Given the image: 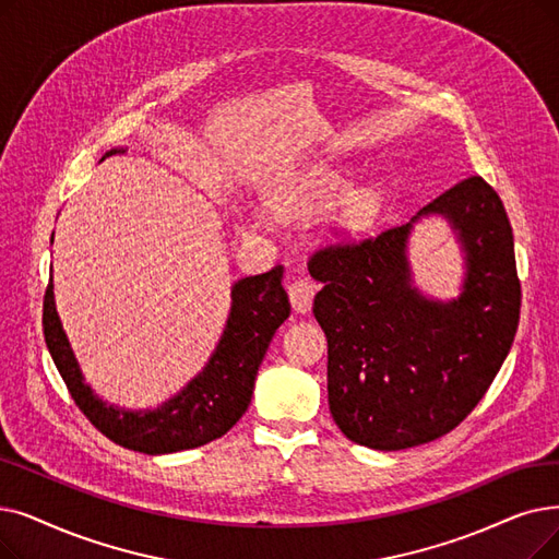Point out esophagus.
Segmentation results:
<instances>
[{
	"label": "esophagus",
	"mask_w": 559,
	"mask_h": 559,
	"mask_svg": "<svg viewBox=\"0 0 559 559\" xmlns=\"http://www.w3.org/2000/svg\"><path fill=\"white\" fill-rule=\"evenodd\" d=\"M314 293H318V285L308 278H297L293 285L287 287L289 304H293L295 312H301V314H306L312 308Z\"/></svg>",
	"instance_id": "34e87169"
}]
</instances>
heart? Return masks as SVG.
I'll return each instance as SVG.
<instances>
[{
  "label": "heart",
  "instance_id": "b5f03b06",
  "mask_svg": "<svg viewBox=\"0 0 559 559\" xmlns=\"http://www.w3.org/2000/svg\"><path fill=\"white\" fill-rule=\"evenodd\" d=\"M347 176L331 162H312L289 176L270 199L272 210L283 219H312L324 214L343 193ZM383 207V191L377 185L349 189L337 207V226L360 233L374 224Z\"/></svg>",
  "mask_w": 559,
  "mask_h": 559
}]
</instances>
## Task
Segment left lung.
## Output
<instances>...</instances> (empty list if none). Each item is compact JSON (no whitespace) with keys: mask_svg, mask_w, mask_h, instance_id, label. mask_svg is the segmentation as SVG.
<instances>
[{"mask_svg":"<svg viewBox=\"0 0 559 559\" xmlns=\"http://www.w3.org/2000/svg\"><path fill=\"white\" fill-rule=\"evenodd\" d=\"M443 218L465 255L452 300L413 283L407 239ZM322 289L314 320L329 343V408L349 441L372 450L429 443L464 420L496 379L521 312L514 235L504 205L479 176L461 180L414 219L308 262Z\"/></svg>","mask_w":559,"mask_h":559,"instance_id":"8db88e82","label":"left lung"}]
</instances>
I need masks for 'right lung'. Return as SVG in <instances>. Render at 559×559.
Returning a JSON list of instances; mask_svg holds the SVG:
<instances>
[{"instance_id":"right-lung-1","label":"right lung","mask_w":559,"mask_h":559,"mask_svg":"<svg viewBox=\"0 0 559 559\" xmlns=\"http://www.w3.org/2000/svg\"><path fill=\"white\" fill-rule=\"evenodd\" d=\"M116 153L123 148H111L105 157ZM281 281L283 266L278 264L266 274L239 278L230 287L228 320L203 370L155 408H126L95 395L63 331L52 278L43 304L45 345L72 400L109 441L143 454L191 450L219 439L249 408L266 347L289 318Z\"/></svg>"}]
</instances>
